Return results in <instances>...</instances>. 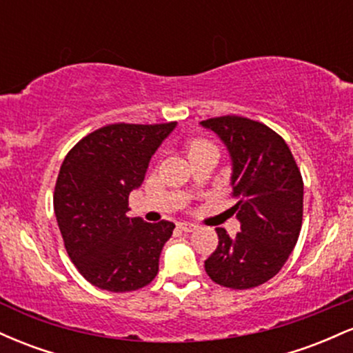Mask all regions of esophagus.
<instances>
[{
  "label": "esophagus",
  "instance_id": "obj_1",
  "mask_svg": "<svg viewBox=\"0 0 353 353\" xmlns=\"http://www.w3.org/2000/svg\"><path fill=\"white\" fill-rule=\"evenodd\" d=\"M197 225L196 224H190V222H179L177 224V229H181L182 232H192V230H196Z\"/></svg>",
  "mask_w": 353,
  "mask_h": 353
}]
</instances>
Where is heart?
<instances>
[{
    "mask_svg": "<svg viewBox=\"0 0 353 353\" xmlns=\"http://www.w3.org/2000/svg\"><path fill=\"white\" fill-rule=\"evenodd\" d=\"M208 148H214L212 144L208 143V141H194L189 145V154H194L197 151H202V149H208Z\"/></svg>",
    "mask_w": 353,
    "mask_h": 353,
    "instance_id": "1",
    "label": "heart"
}]
</instances>
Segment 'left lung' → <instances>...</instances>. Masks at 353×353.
<instances>
[{
	"label": "left lung",
	"instance_id": "left-lung-1",
	"mask_svg": "<svg viewBox=\"0 0 353 353\" xmlns=\"http://www.w3.org/2000/svg\"><path fill=\"white\" fill-rule=\"evenodd\" d=\"M221 137L232 161V210L241 232L217 228V249L205 272L219 285L252 289L274 277L297 244L303 214V181L289 145L277 132L242 116L201 121Z\"/></svg>",
	"mask_w": 353,
	"mask_h": 353
}]
</instances>
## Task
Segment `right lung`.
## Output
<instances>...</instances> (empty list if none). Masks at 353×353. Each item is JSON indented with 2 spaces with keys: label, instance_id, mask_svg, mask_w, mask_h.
<instances>
[{
  "label": "right lung",
  "instance_id": "add662e5",
  "mask_svg": "<svg viewBox=\"0 0 353 353\" xmlns=\"http://www.w3.org/2000/svg\"><path fill=\"white\" fill-rule=\"evenodd\" d=\"M177 123L109 124L68 152L56 181V221L79 274L109 292L143 289L176 225L128 217L129 194L143 184L154 152Z\"/></svg>",
  "mask_w": 353,
  "mask_h": 353
}]
</instances>
